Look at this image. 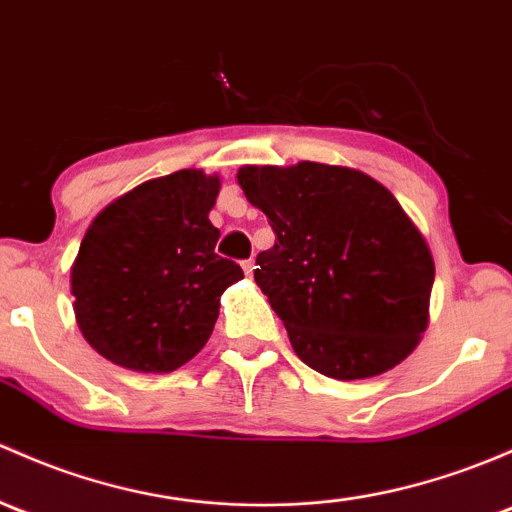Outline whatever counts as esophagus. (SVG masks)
I'll list each match as a JSON object with an SVG mask.
<instances>
[{"instance_id": "34e87169", "label": "esophagus", "mask_w": 512, "mask_h": 512, "mask_svg": "<svg viewBox=\"0 0 512 512\" xmlns=\"http://www.w3.org/2000/svg\"><path fill=\"white\" fill-rule=\"evenodd\" d=\"M242 270H245L247 277H250V274L255 272V260H245V262H242Z\"/></svg>"}]
</instances>
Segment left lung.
<instances>
[{
  "instance_id": "obj_1",
  "label": "left lung",
  "mask_w": 512,
  "mask_h": 512,
  "mask_svg": "<svg viewBox=\"0 0 512 512\" xmlns=\"http://www.w3.org/2000/svg\"><path fill=\"white\" fill-rule=\"evenodd\" d=\"M238 184L277 235L255 282L294 353L336 380L400 365L427 331L434 257L397 198L363 171L319 161L242 166Z\"/></svg>"
}]
</instances>
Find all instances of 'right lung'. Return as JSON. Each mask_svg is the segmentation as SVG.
Segmentation results:
<instances>
[{"mask_svg":"<svg viewBox=\"0 0 512 512\" xmlns=\"http://www.w3.org/2000/svg\"><path fill=\"white\" fill-rule=\"evenodd\" d=\"M218 174L181 169L149 179L95 215L71 267L75 324L102 358L137 373H171L211 338L220 294L240 282L215 255L208 220Z\"/></svg>","mask_w":512,"mask_h":512,"instance_id":"right-lung-1","label":"right lung"}]
</instances>
